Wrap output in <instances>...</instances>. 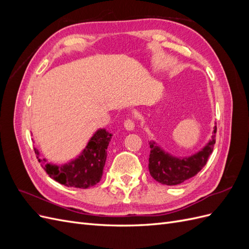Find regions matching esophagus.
Segmentation results:
<instances>
[{"label":"esophagus","instance_id":"34e87169","mask_svg":"<svg viewBox=\"0 0 249 249\" xmlns=\"http://www.w3.org/2000/svg\"><path fill=\"white\" fill-rule=\"evenodd\" d=\"M124 124L125 130H127V131H132V130H134V127H135L134 120H133V119H131V118H127V119H125V120H124Z\"/></svg>","mask_w":249,"mask_h":249}]
</instances>
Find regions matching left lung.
Returning a JSON list of instances; mask_svg holds the SVG:
<instances>
[{"label": "left lung", "instance_id": "left-lung-1", "mask_svg": "<svg viewBox=\"0 0 249 249\" xmlns=\"http://www.w3.org/2000/svg\"><path fill=\"white\" fill-rule=\"evenodd\" d=\"M216 132L217 127L215 125L212 139L210 140L205 148L196 155L189 158H183V159H178V158L165 154L160 147L155 144V142H150V154L148 159L150 176L157 182L167 186L182 184L188 178L194 177L207 164L210 155L213 152L216 142Z\"/></svg>", "mask_w": 249, "mask_h": 249}]
</instances>
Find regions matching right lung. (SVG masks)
Segmentation results:
<instances>
[{
  "mask_svg": "<svg viewBox=\"0 0 249 249\" xmlns=\"http://www.w3.org/2000/svg\"><path fill=\"white\" fill-rule=\"evenodd\" d=\"M111 138L112 135L106 130H99L90 139L86 148L77 160L63 166L44 164L42 165L43 169L53 179L67 187L86 189L94 186L102 178L107 158L106 149ZM34 150L35 154L38 155L37 149L34 148ZM38 161L46 162V159H38Z\"/></svg>",
  "mask_w": 249,
  "mask_h": 249,
  "instance_id": "obj_1",
  "label": "right lung"
}]
</instances>
